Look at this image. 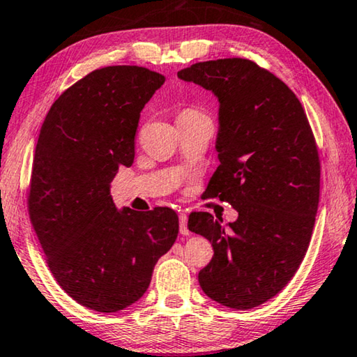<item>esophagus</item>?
Here are the masks:
<instances>
[{"instance_id": "34e87169", "label": "esophagus", "mask_w": 357, "mask_h": 357, "mask_svg": "<svg viewBox=\"0 0 357 357\" xmlns=\"http://www.w3.org/2000/svg\"><path fill=\"white\" fill-rule=\"evenodd\" d=\"M179 231H181V235L190 234V230L188 227V216H185V214H179Z\"/></svg>"}]
</instances>
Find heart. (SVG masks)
I'll return each instance as SVG.
<instances>
[{"label":"heart","instance_id":"1","mask_svg":"<svg viewBox=\"0 0 357 357\" xmlns=\"http://www.w3.org/2000/svg\"><path fill=\"white\" fill-rule=\"evenodd\" d=\"M181 114H200V112L192 111V109H188V111H183V112H181Z\"/></svg>","mask_w":357,"mask_h":357}]
</instances>
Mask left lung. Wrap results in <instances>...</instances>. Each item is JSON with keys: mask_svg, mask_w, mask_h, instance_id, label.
I'll list each match as a JSON object with an SVG mask.
<instances>
[{"mask_svg": "<svg viewBox=\"0 0 357 357\" xmlns=\"http://www.w3.org/2000/svg\"><path fill=\"white\" fill-rule=\"evenodd\" d=\"M178 77L219 101V167L205 194L238 211L225 225L190 214L189 230L214 250L199 282L224 307H259L291 281L308 250L321 178L313 132L292 90L251 60L200 61Z\"/></svg>", "mask_w": 357, "mask_h": 357, "instance_id": "left-lung-1", "label": "left lung"}]
</instances>
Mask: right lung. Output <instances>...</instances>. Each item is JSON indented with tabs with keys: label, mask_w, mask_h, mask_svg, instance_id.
<instances>
[{
	"label": "right lung",
	"mask_w": 357,
	"mask_h": 357,
	"mask_svg": "<svg viewBox=\"0 0 357 357\" xmlns=\"http://www.w3.org/2000/svg\"><path fill=\"white\" fill-rule=\"evenodd\" d=\"M163 82L141 66L95 70L60 95L39 132L31 224L61 289L100 313L138 302L178 236L173 209H119L111 197L119 167L133 163L141 111Z\"/></svg>",
	"instance_id": "1"
}]
</instances>
